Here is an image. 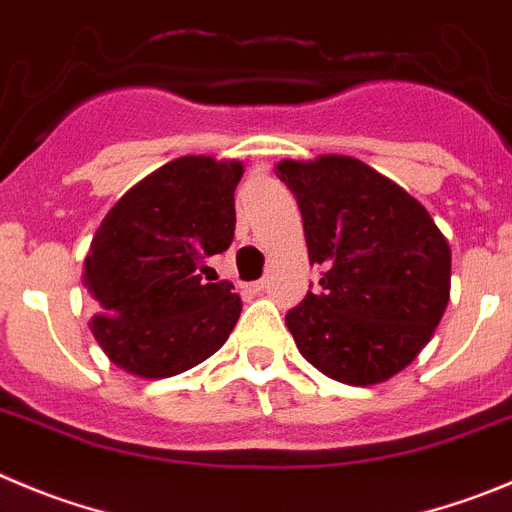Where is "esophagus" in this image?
<instances>
[{
  "instance_id": "obj_1",
  "label": "esophagus",
  "mask_w": 512,
  "mask_h": 512,
  "mask_svg": "<svg viewBox=\"0 0 512 512\" xmlns=\"http://www.w3.org/2000/svg\"><path fill=\"white\" fill-rule=\"evenodd\" d=\"M265 288H267V280H257V283L247 285V290H250V293H265Z\"/></svg>"
}]
</instances>
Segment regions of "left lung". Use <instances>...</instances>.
<instances>
[{
    "label": "left lung",
    "mask_w": 512,
    "mask_h": 512,
    "mask_svg": "<svg viewBox=\"0 0 512 512\" xmlns=\"http://www.w3.org/2000/svg\"><path fill=\"white\" fill-rule=\"evenodd\" d=\"M321 290L285 315L308 364L348 386L407 369L450 303L452 250L427 209L353 156L283 159Z\"/></svg>",
    "instance_id": "left-lung-1"
}]
</instances>
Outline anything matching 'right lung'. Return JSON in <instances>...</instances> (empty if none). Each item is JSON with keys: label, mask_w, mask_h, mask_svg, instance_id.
Here are the masks:
<instances>
[{"label": "right lung", "mask_w": 512, "mask_h": 512, "mask_svg": "<svg viewBox=\"0 0 512 512\" xmlns=\"http://www.w3.org/2000/svg\"><path fill=\"white\" fill-rule=\"evenodd\" d=\"M237 159L181 156L138 181L95 229L83 285L90 331L118 369L169 379L224 346L242 313L232 283H204L234 237Z\"/></svg>", "instance_id": "right-lung-1"}]
</instances>
